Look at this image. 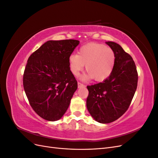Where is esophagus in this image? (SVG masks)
Here are the masks:
<instances>
[{
  "label": "esophagus",
  "mask_w": 158,
  "mask_h": 158,
  "mask_svg": "<svg viewBox=\"0 0 158 158\" xmlns=\"http://www.w3.org/2000/svg\"><path fill=\"white\" fill-rule=\"evenodd\" d=\"M84 85L83 84L80 83V82H78V88H82V87H84Z\"/></svg>",
  "instance_id": "34e87169"
}]
</instances>
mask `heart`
I'll return each instance as SVG.
<instances>
[{
	"label": "heart",
	"instance_id": "obj_1",
	"mask_svg": "<svg viewBox=\"0 0 158 158\" xmlns=\"http://www.w3.org/2000/svg\"><path fill=\"white\" fill-rule=\"evenodd\" d=\"M115 60V54L111 47L97 43H89L81 47L77 55H70L69 63L74 76H78L85 64L88 73L81 78L83 80L94 78L97 82H102L113 73Z\"/></svg>",
	"mask_w": 158,
	"mask_h": 158
}]
</instances>
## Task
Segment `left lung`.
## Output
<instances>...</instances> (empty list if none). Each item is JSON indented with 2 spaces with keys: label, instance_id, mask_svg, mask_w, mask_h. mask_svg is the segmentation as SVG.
Here are the masks:
<instances>
[{
  "label": "left lung",
  "instance_id": "obj_1",
  "mask_svg": "<svg viewBox=\"0 0 158 158\" xmlns=\"http://www.w3.org/2000/svg\"><path fill=\"white\" fill-rule=\"evenodd\" d=\"M116 56L113 73L103 82L88 85L86 106L95 121L107 124L116 121L128 109L137 88L138 73L132 56L122 47L106 42Z\"/></svg>",
  "mask_w": 158,
  "mask_h": 158
}]
</instances>
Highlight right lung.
I'll use <instances>...</instances> for the list:
<instances>
[{
	"instance_id": "1",
	"label": "right lung",
	"mask_w": 158,
	"mask_h": 158,
	"mask_svg": "<svg viewBox=\"0 0 158 158\" xmlns=\"http://www.w3.org/2000/svg\"><path fill=\"white\" fill-rule=\"evenodd\" d=\"M80 41L50 40L30 55L23 76V88L34 111L49 121H58L68 109L78 84L69 58Z\"/></svg>"
}]
</instances>
